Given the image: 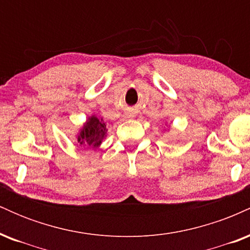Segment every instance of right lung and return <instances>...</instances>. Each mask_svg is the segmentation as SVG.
I'll return each mask as SVG.
<instances>
[{
	"label": "right lung",
	"instance_id": "obj_1",
	"mask_svg": "<svg viewBox=\"0 0 250 250\" xmlns=\"http://www.w3.org/2000/svg\"><path fill=\"white\" fill-rule=\"evenodd\" d=\"M105 134H107L105 123L102 120L97 119L96 116H91L82 128L80 136L77 137V141L80 142V145L85 143V146L95 148L101 145Z\"/></svg>",
	"mask_w": 250,
	"mask_h": 250
}]
</instances>
